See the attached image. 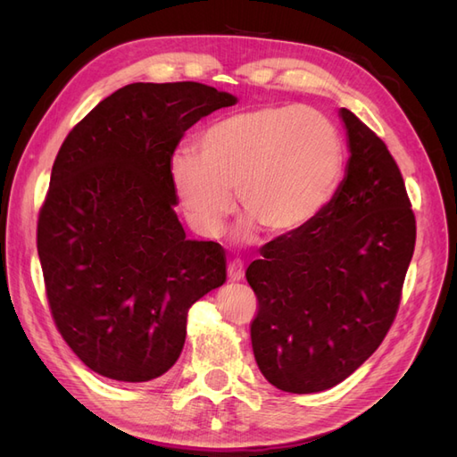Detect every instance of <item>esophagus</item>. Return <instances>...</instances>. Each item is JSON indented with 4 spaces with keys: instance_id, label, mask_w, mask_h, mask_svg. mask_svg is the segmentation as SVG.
<instances>
[{
    "instance_id": "34e87169",
    "label": "esophagus",
    "mask_w": 457,
    "mask_h": 457,
    "mask_svg": "<svg viewBox=\"0 0 457 457\" xmlns=\"http://www.w3.org/2000/svg\"><path fill=\"white\" fill-rule=\"evenodd\" d=\"M228 282H240L244 278V265L242 261H232L228 262Z\"/></svg>"
}]
</instances>
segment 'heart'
Listing matches in <instances>:
<instances>
[{"label": "heart", "mask_w": 457, "mask_h": 457, "mask_svg": "<svg viewBox=\"0 0 457 457\" xmlns=\"http://www.w3.org/2000/svg\"><path fill=\"white\" fill-rule=\"evenodd\" d=\"M345 168L337 128L299 106H267L215 121L195 152L179 150L170 163L175 195L188 225L205 238L225 228L238 196L242 213L270 238L307 228L334 198Z\"/></svg>", "instance_id": "b5f03b06"}]
</instances>
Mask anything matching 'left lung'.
I'll return each instance as SVG.
<instances>
[{"mask_svg": "<svg viewBox=\"0 0 457 457\" xmlns=\"http://www.w3.org/2000/svg\"><path fill=\"white\" fill-rule=\"evenodd\" d=\"M347 173L326 210L261 247L245 270L257 295L252 347L276 389H329L361 368L389 331L416 245V217L389 148L351 110Z\"/></svg>", "mask_w": 457, "mask_h": 457, "instance_id": "left-lung-1", "label": "left lung"}]
</instances>
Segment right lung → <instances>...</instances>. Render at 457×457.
<instances>
[{"label":"right lung","mask_w":457,"mask_h":457,"mask_svg":"<svg viewBox=\"0 0 457 457\" xmlns=\"http://www.w3.org/2000/svg\"><path fill=\"white\" fill-rule=\"evenodd\" d=\"M237 96L196 81L129 84L68 133L37 219L53 320L89 370L143 383L183 351L187 314L227 280L217 242L187 240L173 205V152Z\"/></svg>","instance_id":"right-lung-1"}]
</instances>
